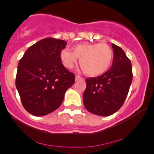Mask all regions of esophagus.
I'll use <instances>...</instances> for the list:
<instances>
[{
    "label": "esophagus",
    "instance_id": "34e87169",
    "mask_svg": "<svg viewBox=\"0 0 154 154\" xmlns=\"http://www.w3.org/2000/svg\"><path fill=\"white\" fill-rule=\"evenodd\" d=\"M80 79H83L82 78L81 76L78 75H75V81H79V80H80Z\"/></svg>",
    "mask_w": 154,
    "mask_h": 154
}]
</instances>
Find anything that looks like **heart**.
<instances>
[{
    "mask_svg": "<svg viewBox=\"0 0 154 154\" xmlns=\"http://www.w3.org/2000/svg\"><path fill=\"white\" fill-rule=\"evenodd\" d=\"M60 58L65 67L72 69L79 59L81 69L89 76H98L109 69L113 58L112 48L104 43L79 44L73 48V51L64 48Z\"/></svg>",
    "mask_w": 154,
    "mask_h": 154,
    "instance_id": "1",
    "label": "heart"
}]
</instances>
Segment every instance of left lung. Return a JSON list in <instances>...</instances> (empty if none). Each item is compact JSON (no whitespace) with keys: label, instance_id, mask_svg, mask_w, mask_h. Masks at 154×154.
I'll list each match as a JSON object with an SVG mask.
<instances>
[{"label":"left lung","instance_id":"left-lung-1","mask_svg":"<svg viewBox=\"0 0 154 154\" xmlns=\"http://www.w3.org/2000/svg\"><path fill=\"white\" fill-rule=\"evenodd\" d=\"M113 61L102 75L87 78L83 104L89 112L102 116L115 113L122 107L133 80L131 62L123 50L112 44Z\"/></svg>","mask_w":154,"mask_h":154}]
</instances>
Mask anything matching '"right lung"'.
Here are the masks:
<instances>
[{
  "instance_id": "add662e5",
  "label": "right lung",
  "mask_w": 154,
  "mask_h": 154,
  "mask_svg": "<svg viewBox=\"0 0 154 154\" xmlns=\"http://www.w3.org/2000/svg\"><path fill=\"white\" fill-rule=\"evenodd\" d=\"M66 45L64 40L46 38L28 48L19 61L15 85L29 113L42 116L55 111L74 84L75 75L60 58Z\"/></svg>"
}]
</instances>
